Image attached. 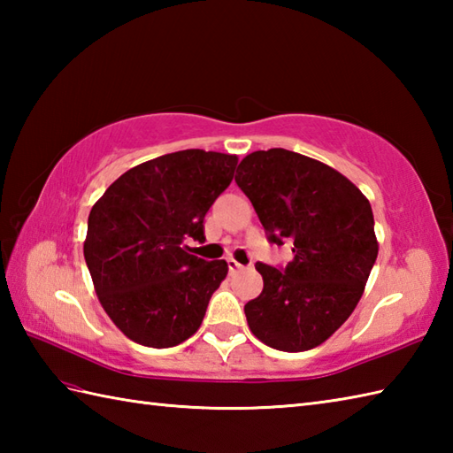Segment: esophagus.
I'll list each match as a JSON object with an SVG mask.
<instances>
[{
	"label": "esophagus",
	"instance_id": "obj_1",
	"mask_svg": "<svg viewBox=\"0 0 453 453\" xmlns=\"http://www.w3.org/2000/svg\"><path fill=\"white\" fill-rule=\"evenodd\" d=\"M227 268H229V273H237V271H242L243 265H239L235 258H227Z\"/></svg>",
	"mask_w": 453,
	"mask_h": 453
}]
</instances>
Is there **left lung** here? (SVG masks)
<instances>
[{"mask_svg": "<svg viewBox=\"0 0 453 453\" xmlns=\"http://www.w3.org/2000/svg\"><path fill=\"white\" fill-rule=\"evenodd\" d=\"M235 182L268 242L294 253L286 266L255 265L265 286L245 303L249 329L276 350L315 349L349 319L378 258L370 202L339 171L282 148L249 153Z\"/></svg>", "mask_w": 453, "mask_h": 453, "instance_id": "left-lung-1", "label": "left lung"}]
</instances>
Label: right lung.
<instances>
[{"label": "right lung", "mask_w": 453, "mask_h": 453, "mask_svg": "<svg viewBox=\"0 0 453 453\" xmlns=\"http://www.w3.org/2000/svg\"><path fill=\"white\" fill-rule=\"evenodd\" d=\"M237 156L182 150L124 173L95 202L83 243L103 310L130 341L169 349L198 331L227 274L190 255L204 216L234 179Z\"/></svg>", "instance_id": "obj_1"}]
</instances>
